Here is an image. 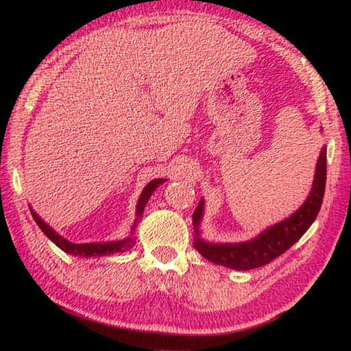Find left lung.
<instances>
[{"label":"left lung","instance_id":"8db88e82","mask_svg":"<svg viewBox=\"0 0 351 351\" xmlns=\"http://www.w3.org/2000/svg\"><path fill=\"white\" fill-rule=\"evenodd\" d=\"M326 181V147L320 150L316 171L310 193L302 204L288 218L269 226L251 240L240 243H215L201 237V221L204 217V199L201 198L193 212V246L212 263L237 271H249L268 265L304 235L316 219L322 206Z\"/></svg>","mask_w":351,"mask_h":351}]
</instances>
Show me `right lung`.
<instances>
[{"mask_svg": "<svg viewBox=\"0 0 351 351\" xmlns=\"http://www.w3.org/2000/svg\"><path fill=\"white\" fill-rule=\"evenodd\" d=\"M167 180H162V178H158V180H153L147 184L142 190L141 197L138 199V204H136V219L132 226V232H130L128 237L122 240H114V241H97V243H73L64 239L58 232H56L54 229L47 224L45 219H41L37 212H35L31 207V213L35 219V223L38 224V228L43 230L45 235L56 246H58L66 254L75 255V257H105V255H111L116 252H125L128 249H132L136 245V239L133 237L136 228H138V223L141 217L144 215V209L147 206V201L150 199L154 190H156L161 184H164Z\"/></svg>", "mask_w": 351, "mask_h": 351, "instance_id": "add662e5", "label": "right lung"}]
</instances>
